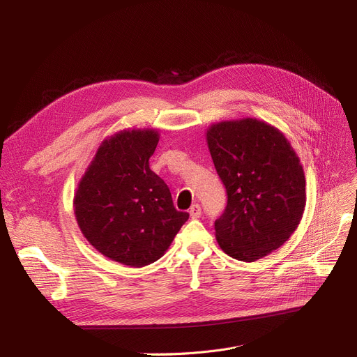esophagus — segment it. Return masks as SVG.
I'll return each instance as SVG.
<instances>
[{"mask_svg":"<svg viewBox=\"0 0 357 357\" xmlns=\"http://www.w3.org/2000/svg\"><path fill=\"white\" fill-rule=\"evenodd\" d=\"M190 215H191V218H199L201 217V207H199V204H194L192 207L190 208Z\"/></svg>","mask_w":357,"mask_h":357,"instance_id":"esophagus-1","label":"esophagus"}]
</instances>
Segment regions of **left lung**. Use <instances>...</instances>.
I'll use <instances>...</instances> for the list:
<instances>
[{"mask_svg":"<svg viewBox=\"0 0 357 357\" xmlns=\"http://www.w3.org/2000/svg\"><path fill=\"white\" fill-rule=\"evenodd\" d=\"M227 205L214 229L233 259L255 261L280 248L305 208V175L287 137L256 119L221 121L207 130Z\"/></svg>","mask_w":357,"mask_h":357,"instance_id":"obj_1","label":"left lung"}]
</instances>
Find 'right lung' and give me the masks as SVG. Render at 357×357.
I'll use <instances>...</instances> for the list:
<instances>
[{
	"instance_id": "right-lung-1",
	"label": "right lung",
	"mask_w": 357,
	"mask_h": 357,
	"mask_svg": "<svg viewBox=\"0 0 357 357\" xmlns=\"http://www.w3.org/2000/svg\"><path fill=\"white\" fill-rule=\"evenodd\" d=\"M158 142L153 128L123 130L105 139L73 198L85 238L105 257L130 268L160 259L190 218L174 207L167 185L150 171Z\"/></svg>"
}]
</instances>
